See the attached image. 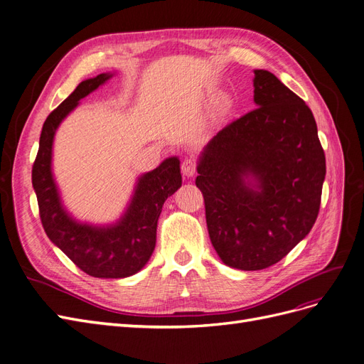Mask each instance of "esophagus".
I'll return each instance as SVG.
<instances>
[{
	"label": "esophagus",
	"instance_id": "34e87169",
	"mask_svg": "<svg viewBox=\"0 0 364 364\" xmlns=\"http://www.w3.org/2000/svg\"><path fill=\"white\" fill-rule=\"evenodd\" d=\"M182 173L186 178H191L196 173V161L193 158H185L182 162Z\"/></svg>",
	"mask_w": 364,
	"mask_h": 364
}]
</instances>
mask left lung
Wrapping results in <instances>:
<instances>
[{
  "label": "left lung",
  "instance_id": "obj_1",
  "mask_svg": "<svg viewBox=\"0 0 364 364\" xmlns=\"http://www.w3.org/2000/svg\"><path fill=\"white\" fill-rule=\"evenodd\" d=\"M253 74L257 107L208 142L196 178L211 243L238 270L267 269L308 235L326 173L310 107L270 71Z\"/></svg>",
  "mask_w": 364,
  "mask_h": 364
}]
</instances>
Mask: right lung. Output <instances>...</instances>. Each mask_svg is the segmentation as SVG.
<instances>
[{
    "instance_id": "add662e5",
    "label": "right lung",
    "mask_w": 364,
    "mask_h": 364,
    "mask_svg": "<svg viewBox=\"0 0 364 364\" xmlns=\"http://www.w3.org/2000/svg\"><path fill=\"white\" fill-rule=\"evenodd\" d=\"M112 75L103 73L83 80L47 117L33 164L31 183L38 197L42 226L53 243L90 277L118 279L138 273L149 262L156 245L162 205L181 188L182 176L178 156L167 158L158 168L141 174L124 214L112 225L83 223L65 209L51 168L54 135L82 98Z\"/></svg>"
}]
</instances>
